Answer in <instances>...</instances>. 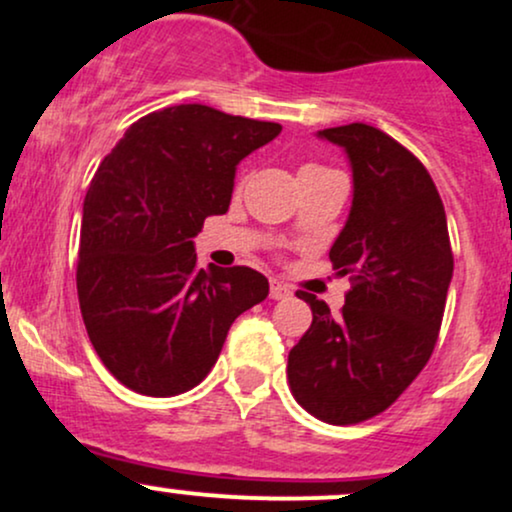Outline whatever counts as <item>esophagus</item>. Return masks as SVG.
Segmentation results:
<instances>
[{
    "label": "esophagus",
    "instance_id": "1",
    "mask_svg": "<svg viewBox=\"0 0 512 512\" xmlns=\"http://www.w3.org/2000/svg\"><path fill=\"white\" fill-rule=\"evenodd\" d=\"M291 286H286L284 281L279 279H272L269 281V298H274V301H284V298L291 296Z\"/></svg>",
    "mask_w": 512,
    "mask_h": 512
}]
</instances>
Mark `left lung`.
I'll list each match as a JSON object with an SVG mask.
<instances>
[{
    "label": "left lung",
    "instance_id": "1",
    "mask_svg": "<svg viewBox=\"0 0 512 512\" xmlns=\"http://www.w3.org/2000/svg\"><path fill=\"white\" fill-rule=\"evenodd\" d=\"M351 168V209L330 248L349 276L342 313L301 291L313 325L289 351L298 404L327 424L380 414L424 370L443 322L452 250L443 202L428 170L380 129H320Z\"/></svg>",
    "mask_w": 512,
    "mask_h": 512
}]
</instances>
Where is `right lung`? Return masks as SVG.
I'll use <instances>...</instances> for the list:
<instances>
[{
	"mask_svg": "<svg viewBox=\"0 0 512 512\" xmlns=\"http://www.w3.org/2000/svg\"><path fill=\"white\" fill-rule=\"evenodd\" d=\"M276 122L173 105L142 117L103 158L81 216V317L105 368L129 390L170 397L207 378L233 320L262 303L250 267H197L207 216L226 214L238 163Z\"/></svg>",
	"mask_w": 512,
	"mask_h": 512,
	"instance_id": "1",
	"label": "right lung"
}]
</instances>
